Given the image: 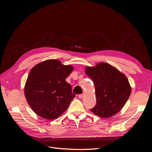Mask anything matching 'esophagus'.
<instances>
[{"instance_id": "1", "label": "esophagus", "mask_w": 152, "mask_h": 152, "mask_svg": "<svg viewBox=\"0 0 152 152\" xmlns=\"http://www.w3.org/2000/svg\"><path fill=\"white\" fill-rule=\"evenodd\" d=\"M83 97H84V94H79V95H78V97H79V99H82V98H83Z\"/></svg>"}]
</instances>
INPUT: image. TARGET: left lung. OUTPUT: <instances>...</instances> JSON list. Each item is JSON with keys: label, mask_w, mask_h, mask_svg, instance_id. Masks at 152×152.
Returning <instances> with one entry per match:
<instances>
[{"label": "left lung", "mask_w": 152, "mask_h": 152, "mask_svg": "<svg viewBox=\"0 0 152 152\" xmlns=\"http://www.w3.org/2000/svg\"><path fill=\"white\" fill-rule=\"evenodd\" d=\"M86 73L92 79L95 88L96 105L91 109L92 112L102 118H109L118 113L131 93L125 75L103 62L95 67H86Z\"/></svg>", "instance_id": "left-lung-1"}]
</instances>
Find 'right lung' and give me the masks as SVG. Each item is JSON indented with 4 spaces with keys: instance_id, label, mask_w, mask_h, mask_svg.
Returning <instances> with one entry per match:
<instances>
[{
    "instance_id": "right-lung-1",
    "label": "right lung",
    "mask_w": 152,
    "mask_h": 152,
    "mask_svg": "<svg viewBox=\"0 0 152 152\" xmlns=\"http://www.w3.org/2000/svg\"><path fill=\"white\" fill-rule=\"evenodd\" d=\"M73 69L58 60H48L30 71L25 95L30 107L43 118L52 120L66 110L75 97L66 78Z\"/></svg>"
}]
</instances>
